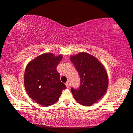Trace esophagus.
Listing matches in <instances>:
<instances>
[{"label": "esophagus", "instance_id": "1", "mask_svg": "<svg viewBox=\"0 0 133 133\" xmlns=\"http://www.w3.org/2000/svg\"><path fill=\"white\" fill-rule=\"evenodd\" d=\"M65 85H66V86L67 88H70V87H71V83H70V81L66 82V83H65Z\"/></svg>", "mask_w": 133, "mask_h": 133}]
</instances>
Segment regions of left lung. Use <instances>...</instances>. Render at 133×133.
<instances>
[{"label": "left lung", "mask_w": 133, "mask_h": 133, "mask_svg": "<svg viewBox=\"0 0 133 133\" xmlns=\"http://www.w3.org/2000/svg\"><path fill=\"white\" fill-rule=\"evenodd\" d=\"M79 73L81 82L78 88H71L76 101L90 106L102 98L107 90L108 78L104 67L99 61L87 52L71 57Z\"/></svg>", "instance_id": "8db88e82"}]
</instances>
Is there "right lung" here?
Returning <instances> with one entry per match:
<instances>
[{
	"instance_id": "add662e5",
	"label": "right lung",
	"mask_w": 133,
	"mask_h": 133,
	"mask_svg": "<svg viewBox=\"0 0 133 133\" xmlns=\"http://www.w3.org/2000/svg\"><path fill=\"white\" fill-rule=\"evenodd\" d=\"M62 55L46 53L38 56L27 65L24 75L25 89L28 96L45 107L57 101L66 86L60 79L57 66Z\"/></svg>"
}]
</instances>
